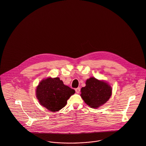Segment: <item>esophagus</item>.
<instances>
[{
  "instance_id": "obj_1",
  "label": "esophagus",
  "mask_w": 146,
  "mask_h": 146,
  "mask_svg": "<svg viewBox=\"0 0 146 146\" xmlns=\"http://www.w3.org/2000/svg\"><path fill=\"white\" fill-rule=\"evenodd\" d=\"M75 91H76V92L77 94H79L80 92V88H76L75 89Z\"/></svg>"
}]
</instances>
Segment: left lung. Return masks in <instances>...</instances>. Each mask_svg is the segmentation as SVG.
<instances>
[{
    "label": "left lung",
    "instance_id": "8db88e82",
    "mask_svg": "<svg viewBox=\"0 0 146 146\" xmlns=\"http://www.w3.org/2000/svg\"><path fill=\"white\" fill-rule=\"evenodd\" d=\"M81 96L91 108H96L105 104L112 95V88L104 81L90 78L86 81V86L81 89Z\"/></svg>",
    "mask_w": 146,
    "mask_h": 146
}]
</instances>
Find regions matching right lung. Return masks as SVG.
<instances>
[{"mask_svg": "<svg viewBox=\"0 0 146 146\" xmlns=\"http://www.w3.org/2000/svg\"><path fill=\"white\" fill-rule=\"evenodd\" d=\"M75 91L64 84L59 78L42 80L36 88V98L41 105L51 112L65 107L67 101Z\"/></svg>", "mask_w": 146, "mask_h": 146, "instance_id": "add662e5", "label": "right lung"}]
</instances>
